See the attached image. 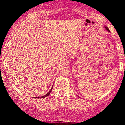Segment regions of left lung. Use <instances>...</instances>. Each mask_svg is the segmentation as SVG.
Masks as SVG:
<instances>
[{"mask_svg":"<svg viewBox=\"0 0 125 125\" xmlns=\"http://www.w3.org/2000/svg\"><path fill=\"white\" fill-rule=\"evenodd\" d=\"M105 29H106L107 30V31H110V30H109V28H107V27H105Z\"/></svg>","mask_w":125,"mask_h":125,"instance_id":"left-lung-1","label":"left lung"}]
</instances>
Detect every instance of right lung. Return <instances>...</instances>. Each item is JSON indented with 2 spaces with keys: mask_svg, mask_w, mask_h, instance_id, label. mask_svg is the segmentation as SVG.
Listing matches in <instances>:
<instances>
[{
  "mask_svg": "<svg viewBox=\"0 0 125 125\" xmlns=\"http://www.w3.org/2000/svg\"><path fill=\"white\" fill-rule=\"evenodd\" d=\"M52 88H53V87H52ZM52 88H51V90H50V91H49V92H48V93H47V94H46V95H45L42 96V97H36V98H45V97H47V96L49 95V94H50V93H51L52 90Z\"/></svg>",
  "mask_w": 125,
  "mask_h": 125,
  "instance_id": "right-lung-1",
  "label": "right lung"
}]
</instances>
